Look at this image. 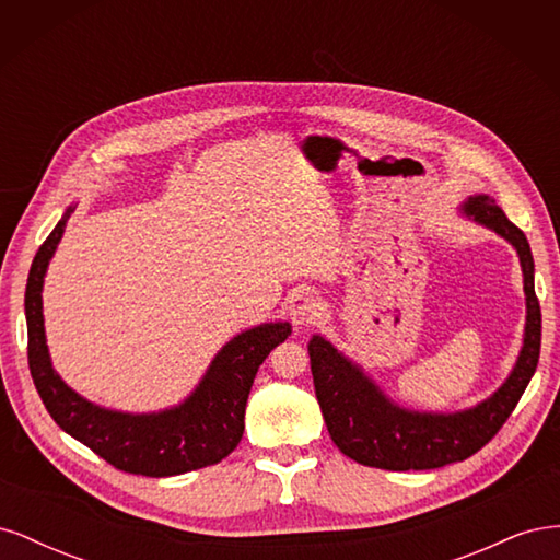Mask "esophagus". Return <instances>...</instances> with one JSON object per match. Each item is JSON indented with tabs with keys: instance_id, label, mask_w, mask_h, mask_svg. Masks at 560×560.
<instances>
[{
	"instance_id": "34e87169",
	"label": "esophagus",
	"mask_w": 560,
	"mask_h": 560,
	"mask_svg": "<svg viewBox=\"0 0 560 560\" xmlns=\"http://www.w3.org/2000/svg\"><path fill=\"white\" fill-rule=\"evenodd\" d=\"M287 313H290V319L294 327H299V329L311 327V325H315V319L322 313L319 299L313 292L299 290L290 296V301H287Z\"/></svg>"
}]
</instances>
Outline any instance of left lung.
Wrapping results in <instances>:
<instances>
[{"instance_id":"left-lung-1","label":"left lung","mask_w":560,"mask_h":560,"mask_svg":"<svg viewBox=\"0 0 560 560\" xmlns=\"http://www.w3.org/2000/svg\"><path fill=\"white\" fill-rule=\"evenodd\" d=\"M465 212L510 241L521 257L528 322L518 362L498 393L474 409L451 416L416 413L395 406L329 341L313 336L308 354L319 409L331 442L354 463L406 471L467 460L500 432L535 374L541 343V311L535 294V261L528 238L506 219L493 198H471Z\"/></svg>"}]
</instances>
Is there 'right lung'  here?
Returning <instances> with one entry per match:
<instances>
[{"label": "right lung", "instance_id": "1", "mask_svg": "<svg viewBox=\"0 0 560 560\" xmlns=\"http://www.w3.org/2000/svg\"><path fill=\"white\" fill-rule=\"evenodd\" d=\"M72 212L70 208L62 214L39 247L25 290L27 364L46 411L67 434L128 474L175 477L222 463L243 439L245 406L257 369L292 334L290 322H273L235 336L217 354L196 393L177 409L130 416L93 406L60 381L50 366L44 336V273Z\"/></svg>", "mask_w": 560, "mask_h": 560}]
</instances>
